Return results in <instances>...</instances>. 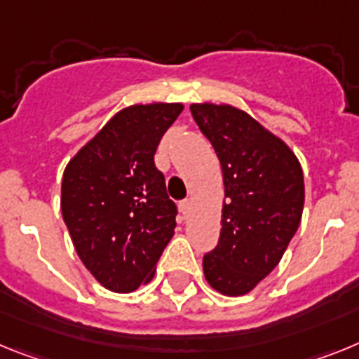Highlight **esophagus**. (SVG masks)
<instances>
[{
  "label": "esophagus",
  "mask_w": 359,
  "mask_h": 359,
  "mask_svg": "<svg viewBox=\"0 0 359 359\" xmlns=\"http://www.w3.org/2000/svg\"><path fill=\"white\" fill-rule=\"evenodd\" d=\"M191 208H193V202L189 201V198H186V201L180 202V211H182L184 217H188V215L191 213Z\"/></svg>",
  "instance_id": "1"
}]
</instances>
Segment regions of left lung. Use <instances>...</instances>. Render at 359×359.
<instances>
[{
	"mask_svg": "<svg viewBox=\"0 0 359 359\" xmlns=\"http://www.w3.org/2000/svg\"><path fill=\"white\" fill-rule=\"evenodd\" d=\"M201 132L222 166V229L202 267L211 287L227 296L249 292L278 266L300 226L304 173L278 137L227 104H191Z\"/></svg>",
	"mask_w": 359,
	"mask_h": 359,
	"instance_id": "8db88e82",
	"label": "left lung"
}]
</instances>
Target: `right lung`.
Listing matches in <instances>:
<instances>
[{"label": "right lung", "mask_w": 359, "mask_h": 359, "mask_svg": "<svg viewBox=\"0 0 359 359\" xmlns=\"http://www.w3.org/2000/svg\"><path fill=\"white\" fill-rule=\"evenodd\" d=\"M182 104H135L104 124L68 162L61 211L86 269L114 292L154 278L177 222L154 155Z\"/></svg>", "instance_id": "right-lung-1"}]
</instances>
